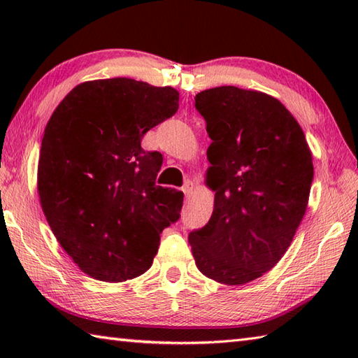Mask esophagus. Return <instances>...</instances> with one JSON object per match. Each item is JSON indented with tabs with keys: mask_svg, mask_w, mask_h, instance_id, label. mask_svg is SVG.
<instances>
[{
	"mask_svg": "<svg viewBox=\"0 0 358 358\" xmlns=\"http://www.w3.org/2000/svg\"><path fill=\"white\" fill-rule=\"evenodd\" d=\"M181 191L185 192L186 196L191 195V192H192V183H191V181H186V183L183 185V187H181Z\"/></svg>",
	"mask_w": 358,
	"mask_h": 358,
	"instance_id": "1",
	"label": "esophagus"
}]
</instances>
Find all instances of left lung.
I'll return each mask as SVG.
<instances>
[{
    "mask_svg": "<svg viewBox=\"0 0 358 358\" xmlns=\"http://www.w3.org/2000/svg\"><path fill=\"white\" fill-rule=\"evenodd\" d=\"M206 121V185L215 192L208 224L189 234L196 268L237 286L271 271L291 246L308 208L313 154L277 98L222 86L195 95Z\"/></svg>",
    "mask_w": 358,
    "mask_h": 358,
    "instance_id": "1",
    "label": "left lung"
}]
</instances>
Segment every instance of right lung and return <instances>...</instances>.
I'll use <instances>...</instances> for the list:
<instances>
[{
    "instance_id": "1",
    "label": "right lung",
    "mask_w": 358,
    "mask_h": 358,
    "mask_svg": "<svg viewBox=\"0 0 358 358\" xmlns=\"http://www.w3.org/2000/svg\"><path fill=\"white\" fill-rule=\"evenodd\" d=\"M173 87L132 78L81 83L53 110L41 141L38 194L62 248L109 283L146 272L183 192L155 185L163 155L144 134L178 110Z\"/></svg>"
}]
</instances>
